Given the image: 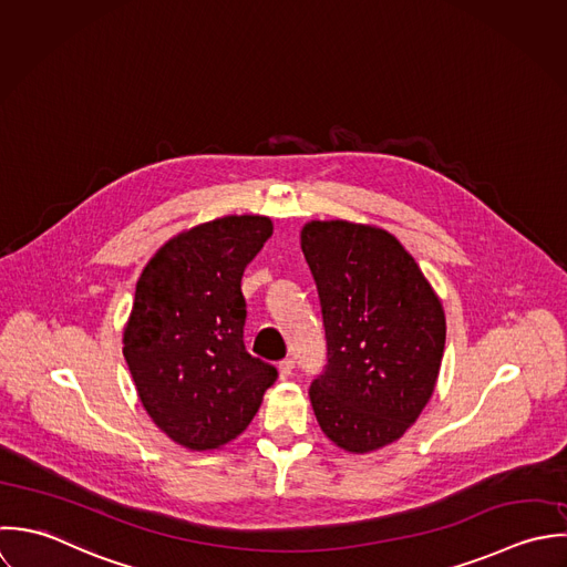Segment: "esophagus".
Returning a JSON list of instances; mask_svg holds the SVG:
<instances>
[{
  "label": "esophagus",
  "instance_id": "1",
  "mask_svg": "<svg viewBox=\"0 0 567 567\" xmlns=\"http://www.w3.org/2000/svg\"><path fill=\"white\" fill-rule=\"evenodd\" d=\"M279 377L281 378H290L292 377V370H295V361L292 359H284V361H279Z\"/></svg>",
  "mask_w": 567,
  "mask_h": 567
}]
</instances>
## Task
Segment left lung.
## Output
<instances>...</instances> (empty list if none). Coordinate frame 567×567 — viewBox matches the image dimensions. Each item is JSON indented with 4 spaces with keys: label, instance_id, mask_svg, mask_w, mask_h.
Listing matches in <instances>:
<instances>
[{
    "label": "left lung",
    "instance_id": "obj_1",
    "mask_svg": "<svg viewBox=\"0 0 567 567\" xmlns=\"http://www.w3.org/2000/svg\"><path fill=\"white\" fill-rule=\"evenodd\" d=\"M301 248L317 281L328 365L310 386L321 431L350 453L404 435L433 395L444 310L415 259L386 230L312 219Z\"/></svg>",
    "mask_w": 567,
    "mask_h": 567
}]
</instances>
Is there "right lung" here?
I'll return each mask as SVG.
<instances>
[{
  "mask_svg": "<svg viewBox=\"0 0 567 567\" xmlns=\"http://www.w3.org/2000/svg\"><path fill=\"white\" fill-rule=\"evenodd\" d=\"M272 235L264 215H226L176 235L145 266L123 354L150 417L190 451L235 440L277 370L246 352L244 268Z\"/></svg>",
  "mask_w": 567,
  "mask_h": 567,
  "instance_id": "obj_1",
  "label": "right lung"
}]
</instances>
